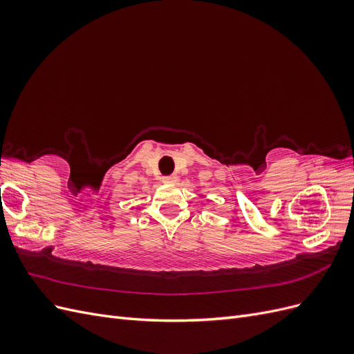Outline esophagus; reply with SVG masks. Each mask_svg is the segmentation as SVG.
<instances>
[{
	"instance_id": "1",
	"label": "esophagus",
	"mask_w": 354,
	"mask_h": 354,
	"mask_svg": "<svg viewBox=\"0 0 354 354\" xmlns=\"http://www.w3.org/2000/svg\"><path fill=\"white\" fill-rule=\"evenodd\" d=\"M164 183H176L177 181V176H168V177H164Z\"/></svg>"
}]
</instances>
